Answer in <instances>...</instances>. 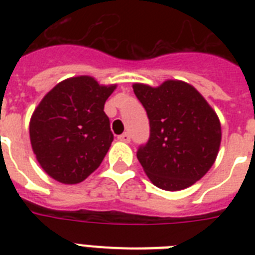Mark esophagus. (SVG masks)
<instances>
[{
	"label": "esophagus",
	"instance_id": "esophagus-1",
	"mask_svg": "<svg viewBox=\"0 0 255 255\" xmlns=\"http://www.w3.org/2000/svg\"><path fill=\"white\" fill-rule=\"evenodd\" d=\"M118 139H119L120 141H124V143H128V141L131 140V136H129V133H128V132H124V133H122V135L118 136Z\"/></svg>",
	"mask_w": 255,
	"mask_h": 255
}]
</instances>
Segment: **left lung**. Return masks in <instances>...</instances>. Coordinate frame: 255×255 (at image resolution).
<instances>
[{
	"mask_svg": "<svg viewBox=\"0 0 255 255\" xmlns=\"http://www.w3.org/2000/svg\"><path fill=\"white\" fill-rule=\"evenodd\" d=\"M136 98L149 119V139L137 151L153 185L181 190L198 181L216 161L221 124L204 96L182 81L159 87L135 83Z\"/></svg>",
	"mask_w": 255,
	"mask_h": 255,
	"instance_id": "left-lung-1",
	"label": "left lung"
}]
</instances>
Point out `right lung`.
<instances>
[{
    "label": "right lung",
    "instance_id": "obj_1",
    "mask_svg": "<svg viewBox=\"0 0 255 255\" xmlns=\"http://www.w3.org/2000/svg\"><path fill=\"white\" fill-rule=\"evenodd\" d=\"M115 88L81 75L58 83L38 104L30 119V141L50 177L78 184L99 167L114 140L104 103Z\"/></svg>",
    "mask_w": 255,
    "mask_h": 255
}]
</instances>
